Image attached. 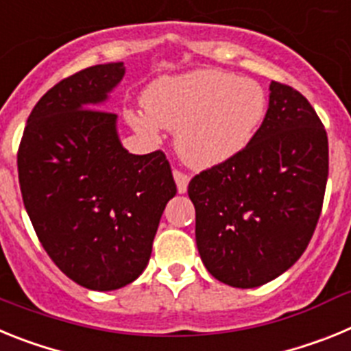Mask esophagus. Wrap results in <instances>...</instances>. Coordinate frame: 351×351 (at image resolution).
<instances>
[{
	"instance_id": "34e87169",
	"label": "esophagus",
	"mask_w": 351,
	"mask_h": 351,
	"mask_svg": "<svg viewBox=\"0 0 351 351\" xmlns=\"http://www.w3.org/2000/svg\"><path fill=\"white\" fill-rule=\"evenodd\" d=\"M173 179H176V184H178L179 193H186L188 190V182H190V178L186 173L179 172V170H173Z\"/></svg>"
}]
</instances>
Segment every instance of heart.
Masks as SVG:
<instances>
[{
	"instance_id": "1",
	"label": "heart",
	"mask_w": 351,
	"mask_h": 351,
	"mask_svg": "<svg viewBox=\"0 0 351 351\" xmlns=\"http://www.w3.org/2000/svg\"><path fill=\"white\" fill-rule=\"evenodd\" d=\"M142 112L130 126L156 138L158 126L176 132V151L197 170L218 167L253 142L267 114V93L256 80L223 70L161 77L142 93Z\"/></svg>"
}]
</instances>
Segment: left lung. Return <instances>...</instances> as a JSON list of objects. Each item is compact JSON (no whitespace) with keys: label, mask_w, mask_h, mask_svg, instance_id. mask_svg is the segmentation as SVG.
<instances>
[{"label":"left lung","mask_w":351,"mask_h":351,"mask_svg":"<svg viewBox=\"0 0 351 351\" xmlns=\"http://www.w3.org/2000/svg\"><path fill=\"white\" fill-rule=\"evenodd\" d=\"M327 176L320 117L299 91L272 80L253 142L188 186L207 271L234 288H256L288 271L311 241Z\"/></svg>","instance_id":"obj_1"}]
</instances>
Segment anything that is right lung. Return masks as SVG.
Returning a JSON list of instances; mask_svg holds the SVG:
<instances>
[{"mask_svg":"<svg viewBox=\"0 0 351 351\" xmlns=\"http://www.w3.org/2000/svg\"><path fill=\"white\" fill-rule=\"evenodd\" d=\"M125 64L56 84L27 117L17 154L24 207L43 250L77 285L110 291L147 267L167 202L178 193L161 151L132 154L104 108Z\"/></svg>","mask_w":351,"mask_h":351,"instance_id":"right-lung-1","label":"right lung"}]
</instances>
